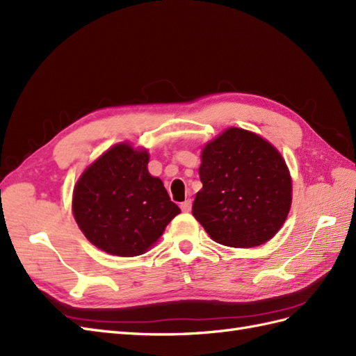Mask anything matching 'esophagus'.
<instances>
[{
  "label": "esophagus",
  "instance_id": "34e87169",
  "mask_svg": "<svg viewBox=\"0 0 356 356\" xmlns=\"http://www.w3.org/2000/svg\"><path fill=\"white\" fill-rule=\"evenodd\" d=\"M181 210H183L184 213H188L190 210H192V199H186L184 202H181Z\"/></svg>",
  "mask_w": 356,
  "mask_h": 356
}]
</instances>
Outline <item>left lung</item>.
Segmentation results:
<instances>
[{"label": "left lung", "mask_w": 356, "mask_h": 356, "mask_svg": "<svg viewBox=\"0 0 356 356\" xmlns=\"http://www.w3.org/2000/svg\"><path fill=\"white\" fill-rule=\"evenodd\" d=\"M201 159L192 213L208 236L231 248L270 240L291 207V177L278 149L232 127L204 146Z\"/></svg>", "instance_id": "obj_1"}]
</instances>
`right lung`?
I'll list each match as a JSON object with an SVG mask.
<instances>
[{"label":"right lung","instance_id":"1","mask_svg":"<svg viewBox=\"0 0 356 356\" xmlns=\"http://www.w3.org/2000/svg\"><path fill=\"white\" fill-rule=\"evenodd\" d=\"M149 154L119 143L76 181L72 211L92 245L118 257H137L157 241L181 213L161 179L148 172Z\"/></svg>","mask_w":356,"mask_h":356}]
</instances>
